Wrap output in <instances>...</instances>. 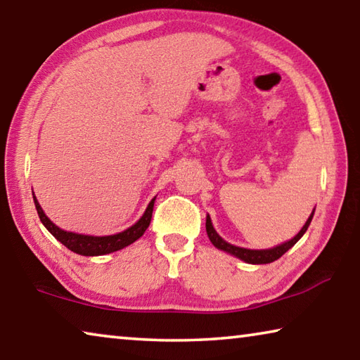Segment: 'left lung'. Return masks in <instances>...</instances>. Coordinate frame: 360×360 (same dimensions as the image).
<instances>
[{
  "label": "left lung",
  "mask_w": 360,
  "mask_h": 360,
  "mask_svg": "<svg viewBox=\"0 0 360 360\" xmlns=\"http://www.w3.org/2000/svg\"><path fill=\"white\" fill-rule=\"evenodd\" d=\"M314 216V210L311 212V216L308 217V221L304 222V225L302 227V230L298 231V233L294 236V238L283 243V245H278L276 248H270V249H246V248H238V246H233L227 243L225 240H222L221 236H219L217 231L212 227V222H211V217L206 216V233H208L210 240L212 245H214L217 249H221V251L229 252L231 255H235V257H238L241 260L248 262V264H254V265H260V264H271V262L278 260L279 257L284 252H288L289 249L295 245V243L302 238L304 235V231L308 230L309 224H311V219Z\"/></svg>",
  "instance_id": "1"
}]
</instances>
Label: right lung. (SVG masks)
Returning <instances> with one entry per match:
<instances>
[{
    "label": "right lung",
    "instance_id": "add662e5",
    "mask_svg": "<svg viewBox=\"0 0 360 360\" xmlns=\"http://www.w3.org/2000/svg\"><path fill=\"white\" fill-rule=\"evenodd\" d=\"M33 200H34L36 211H38V216L41 219L42 225H44V227L51 231V233L56 236L62 245L68 248L70 251L81 255H105L109 252L119 251V249H124L125 246L135 243L138 238H141L146 229H148L150 224L155 197L150 200V203L148 205V208H146L144 214L136 224H133L131 227L120 231V233L108 235V236L81 235V233H75V231H66L63 229H60L44 214V211H42L41 205L38 203V200H36L34 193H33Z\"/></svg>",
    "mask_w": 360,
    "mask_h": 360
}]
</instances>
